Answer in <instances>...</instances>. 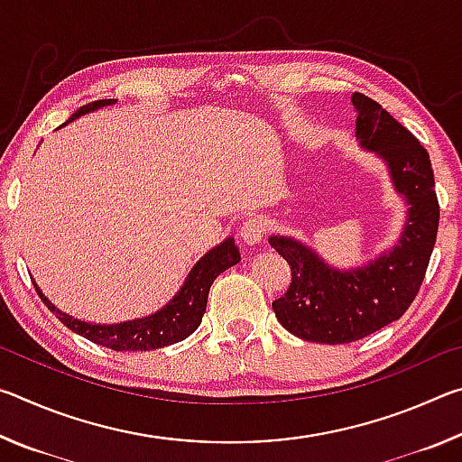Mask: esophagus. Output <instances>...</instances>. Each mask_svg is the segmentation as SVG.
Wrapping results in <instances>:
<instances>
[{
  "label": "esophagus",
  "mask_w": 462,
  "mask_h": 462,
  "mask_svg": "<svg viewBox=\"0 0 462 462\" xmlns=\"http://www.w3.org/2000/svg\"><path fill=\"white\" fill-rule=\"evenodd\" d=\"M240 238L246 245H259L264 238V222L261 217H248V220L240 226Z\"/></svg>",
  "instance_id": "esophagus-1"
}]
</instances>
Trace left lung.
<instances>
[{"label": "left lung", "instance_id": "left-lung-1", "mask_svg": "<svg viewBox=\"0 0 462 462\" xmlns=\"http://www.w3.org/2000/svg\"><path fill=\"white\" fill-rule=\"evenodd\" d=\"M353 106L358 144L385 161L410 208L397 245L356 269H336L291 236L269 238L291 267V283L273 311L287 332L308 342L348 344L400 319L416 300L436 242L440 208L426 148L377 101L355 93Z\"/></svg>", "mask_w": 462, "mask_h": 462}]
</instances>
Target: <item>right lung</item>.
Segmentation results:
<instances>
[{
  "mask_svg": "<svg viewBox=\"0 0 462 462\" xmlns=\"http://www.w3.org/2000/svg\"><path fill=\"white\" fill-rule=\"evenodd\" d=\"M114 104L116 99L91 101V104L77 109L65 124L77 120L79 116L96 112L99 107ZM65 124H62V126H65ZM238 261L240 253L238 246L234 245V238H226L222 245H217L195 263V267L189 271V275H187L183 287L179 289L177 295L165 308H161L159 311H154V314L146 318L130 319V322L120 324H91L69 316L54 306L49 297L42 295L34 281L32 283L36 287V293L41 295V300L44 301V306L49 308L69 330L83 336V338L91 340L93 344H99V346L118 350V353L120 350H128V353L130 350L132 353L140 350V353H143V350H156L169 346V344L181 342L187 336L193 334L195 328L201 324L203 314H206L209 287H212L220 273L234 267Z\"/></svg>",
  "mask_w": 462,
  "mask_h": 462,
  "instance_id": "add662e5",
  "label": "right lung"
}]
</instances>
